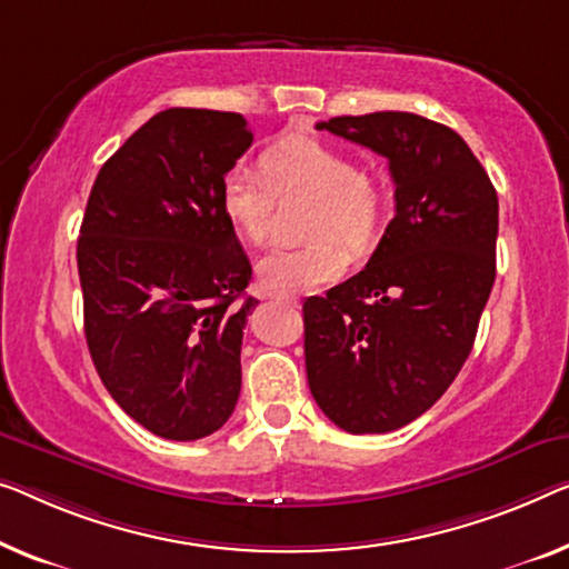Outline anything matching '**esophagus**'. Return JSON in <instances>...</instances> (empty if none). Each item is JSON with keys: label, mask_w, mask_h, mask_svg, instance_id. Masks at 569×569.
Wrapping results in <instances>:
<instances>
[{"label": "esophagus", "mask_w": 569, "mask_h": 569, "mask_svg": "<svg viewBox=\"0 0 569 569\" xmlns=\"http://www.w3.org/2000/svg\"><path fill=\"white\" fill-rule=\"evenodd\" d=\"M270 299L278 303H286V307H299V299L296 296H283V293H270Z\"/></svg>", "instance_id": "34e87169"}]
</instances>
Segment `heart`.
I'll list each match as a JSON object with an SVG mask.
<instances>
[{
  "mask_svg": "<svg viewBox=\"0 0 569 569\" xmlns=\"http://www.w3.org/2000/svg\"><path fill=\"white\" fill-rule=\"evenodd\" d=\"M266 178L237 166L222 176L219 207L232 230L252 244L268 234L276 197L288 191H309L319 197L311 234L321 237L301 248H276L258 262L260 283L273 293H303L345 273L347 252L366 248L383 217V191L376 176L355 168L352 158L317 138L278 140L262 152ZM337 236L336 241L331 240Z\"/></svg>",
  "mask_w": 569,
  "mask_h": 569,
  "instance_id": "b5f03b06",
  "label": "heart"
}]
</instances>
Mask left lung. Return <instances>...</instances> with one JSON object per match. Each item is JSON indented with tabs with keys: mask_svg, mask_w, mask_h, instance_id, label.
Here are the masks:
<instances>
[{
	"mask_svg": "<svg viewBox=\"0 0 569 569\" xmlns=\"http://www.w3.org/2000/svg\"><path fill=\"white\" fill-rule=\"evenodd\" d=\"M388 158L396 217L358 276L303 301L313 401L350 435L429 411L465 366L496 281L498 197L460 134L411 112L319 122Z\"/></svg>",
	"mask_w": 569,
	"mask_h": 569,
	"instance_id": "left-lung-1",
	"label": "left lung"
}]
</instances>
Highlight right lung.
<instances>
[{"label": "right lung", "instance_id": "add662e5", "mask_svg": "<svg viewBox=\"0 0 569 569\" xmlns=\"http://www.w3.org/2000/svg\"><path fill=\"white\" fill-rule=\"evenodd\" d=\"M250 146L237 112H158L101 166L81 222L91 360L127 417L173 442L209 437L240 398L258 301L219 183Z\"/></svg>", "mask_w": 569, "mask_h": 569}]
</instances>
